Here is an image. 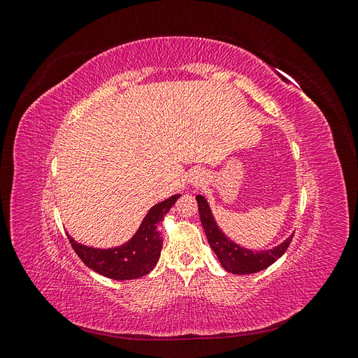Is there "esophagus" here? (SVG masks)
I'll use <instances>...</instances> for the list:
<instances>
[{
  "mask_svg": "<svg viewBox=\"0 0 358 358\" xmlns=\"http://www.w3.org/2000/svg\"><path fill=\"white\" fill-rule=\"evenodd\" d=\"M194 182H197V180H194Z\"/></svg>",
  "mask_w": 358,
  "mask_h": 358,
  "instance_id": "esophagus-1",
  "label": "esophagus"
}]
</instances>
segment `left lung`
<instances>
[{
  "label": "left lung",
  "instance_id": "obj_1",
  "mask_svg": "<svg viewBox=\"0 0 358 358\" xmlns=\"http://www.w3.org/2000/svg\"><path fill=\"white\" fill-rule=\"evenodd\" d=\"M197 203L200 220L206 237H208V242L216 257H218L221 266L230 273L249 275L267 268L268 266H272L278 258L284 255L292 241V236H289L285 242H282L273 249H268V251H251V249H245L231 242L229 237L218 229V225H216L212 216L209 204L203 196H197Z\"/></svg>",
  "mask_w": 358,
  "mask_h": 358
}]
</instances>
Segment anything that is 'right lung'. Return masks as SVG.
<instances>
[{"mask_svg":"<svg viewBox=\"0 0 358 358\" xmlns=\"http://www.w3.org/2000/svg\"><path fill=\"white\" fill-rule=\"evenodd\" d=\"M179 197L180 194H176L155 204L145 216L133 239L122 246L96 249L74 242L69 236L71 248L86 266L106 278L116 280L142 278L155 267L161 254L162 237L158 231V224L164 220V215Z\"/></svg>","mask_w":358,"mask_h":358,"instance_id":"right-lung-1","label":"right lung"}]
</instances>
